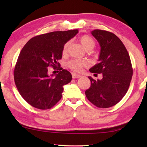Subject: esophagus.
Listing matches in <instances>:
<instances>
[{"mask_svg":"<svg viewBox=\"0 0 147 147\" xmlns=\"http://www.w3.org/2000/svg\"><path fill=\"white\" fill-rule=\"evenodd\" d=\"M81 77H82V76L80 75H78V74H72V78H73L74 79H76V78H80Z\"/></svg>","mask_w":147,"mask_h":147,"instance_id":"esophagus-1","label":"esophagus"}]
</instances>
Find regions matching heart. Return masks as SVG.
<instances>
[{
	"label": "heart",
	"instance_id": "1",
	"mask_svg": "<svg viewBox=\"0 0 147 147\" xmlns=\"http://www.w3.org/2000/svg\"><path fill=\"white\" fill-rule=\"evenodd\" d=\"M80 41L82 45L83 46V47L86 51H91L96 45V42L94 39L89 35H85L82 36L80 37ZM68 46H69V42H66L64 44L63 49H62V54L63 55H65L67 53ZM87 65L88 62L84 59H72L68 61L67 63L68 67L76 72L81 71L82 68L86 67Z\"/></svg>",
	"mask_w": 147,
	"mask_h": 147
}]
</instances>
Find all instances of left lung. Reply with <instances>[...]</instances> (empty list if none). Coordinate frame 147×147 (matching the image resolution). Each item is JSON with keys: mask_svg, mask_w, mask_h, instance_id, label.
<instances>
[{"mask_svg": "<svg viewBox=\"0 0 147 147\" xmlns=\"http://www.w3.org/2000/svg\"><path fill=\"white\" fill-rule=\"evenodd\" d=\"M92 35L97 39L101 50L99 63L90 69L102 79L88 77L91 86L85 92L88 100L98 108L112 107L121 100L127 92L133 69L129 54L119 38L111 32L96 29Z\"/></svg>", "mask_w": 147, "mask_h": 147, "instance_id": "8db88e82", "label": "left lung"}]
</instances>
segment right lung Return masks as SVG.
<instances>
[{
  "instance_id": "obj_1",
  "label": "right lung",
  "mask_w": 147,
  "mask_h": 147,
  "mask_svg": "<svg viewBox=\"0 0 147 147\" xmlns=\"http://www.w3.org/2000/svg\"><path fill=\"white\" fill-rule=\"evenodd\" d=\"M78 33L74 29L42 34L31 38L23 47L14 69V80L21 96L30 105L47 110L61 100L63 86L71 82L72 76L57 61L62 57L64 44ZM49 67L60 71L55 78L48 75Z\"/></svg>"
}]
</instances>
